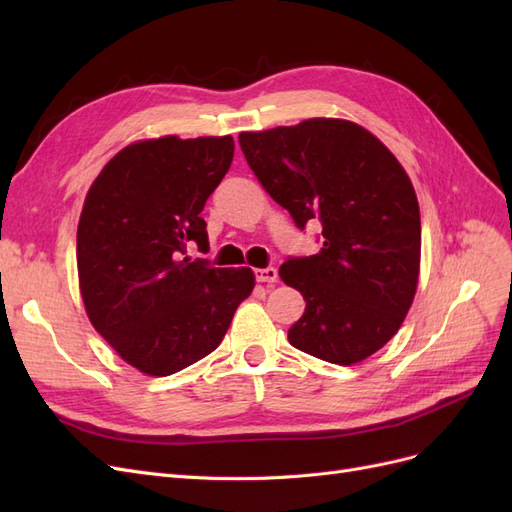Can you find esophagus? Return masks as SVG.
I'll use <instances>...</instances> for the list:
<instances>
[{
  "instance_id": "esophagus-1",
  "label": "esophagus",
  "mask_w": 512,
  "mask_h": 512,
  "mask_svg": "<svg viewBox=\"0 0 512 512\" xmlns=\"http://www.w3.org/2000/svg\"><path fill=\"white\" fill-rule=\"evenodd\" d=\"M256 280L262 282V284H275L277 282V269L275 267L256 269Z\"/></svg>"
}]
</instances>
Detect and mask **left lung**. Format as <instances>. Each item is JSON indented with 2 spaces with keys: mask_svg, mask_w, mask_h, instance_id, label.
<instances>
[{
  "mask_svg": "<svg viewBox=\"0 0 512 512\" xmlns=\"http://www.w3.org/2000/svg\"><path fill=\"white\" fill-rule=\"evenodd\" d=\"M239 145L294 224L322 226L318 254L280 267L307 303L288 342L335 365L367 359L399 331L418 282L421 213L404 166L346 119L241 132Z\"/></svg>",
  "mask_w": 512,
  "mask_h": 512,
  "instance_id": "obj_1",
  "label": "left lung"
}]
</instances>
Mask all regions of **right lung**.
<instances>
[{"instance_id": "1", "label": "right lung", "mask_w": 512, "mask_h": 512, "mask_svg": "<svg viewBox=\"0 0 512 512\" xmlns=\"http://www.w3.org/2000/svg\"><path fill=\"white\" fill-rule=\"evenodd\" d=\"M232 136H162L121 149L91 183L76 232L87 316L123 361L170 376L220 346L254 290L252 269H215L207 198L228 173Z\"/></svg>"}]
</instances>
